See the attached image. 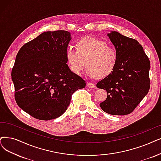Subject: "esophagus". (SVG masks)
Returning a JSON list of instances; mask_svg holds the SVG:
<instances>
[{"label":"esophagus","mask_w":161,"mask_h":161,"mask_svg":"<svg viewBox=\"0 0 161 161\" xmlns=\"http://www.w3.org/2000/svg\"><path fill=\"white\" fill-rule=\"evenodd\" d=\"M86 85L90 88H93L95 87V85L93 84V83H91V82H87Z\"/></svg>","instance_id":"obj_1"}]
</instances>
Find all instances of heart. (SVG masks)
I'll return each mask as SVG.
<instances>
[{"label":"heart","instance_id":"obj_1","mask_svg":"<svg viewBox=\"0 0 161 161\" xmlns=\"http://www.w3.org/2000/svg\"><path fill=\"white\" fill-rule=\"evenodd\" d=\"M69 67L73 73L80 75L86 66V74L91 78L104 79L112 74L118 63L115 49L97 38L85 37L76 43V49L66 51Z\"/></svg>","mask_w":161,"mask_h":161}]
</instances>
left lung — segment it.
<instances>
[{"instance_id":"obj_1","label":"left lung","mask_w":161,"mask_h":161,"mask_svg":"<svg viewBox=\"0 0 161 161\" xmlns=\"http://www.w3.org/2000/svg\"><path fill=\"white\" fill-rule=\"evenodd\" d=\"M107 36L117 51L118 63L112 74L96 85L108 93L100 106L109 114L127 115L149 92L150 61L137 40L115 31Z\"/></svg>"}]
</instances>
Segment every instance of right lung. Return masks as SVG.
<instances>
[{
    "label": "right lung",
    "instance_id": "add662e5",
    "mask_svg": "<svg viewBox=\"0 0 161 161\" xmlns=\"http://www.w3.org/2000/svg\"><path fill=\"white\" fill-rule=\"evenodd\" d=\"M71 40L67 31H46L19 50L12 70L18 106L36 119L50 120L64 114L72 94L86 82L67 64Z\"/></svg>",
    "mask_w": 161,
    "mask_h": 161
}]
</instances>
